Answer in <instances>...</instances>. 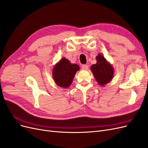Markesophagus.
<instances>
[{
    "instance_id": "1",
    "label": "esophagus",
    "mask_w": 148,
    "mask_h": 148,
    "mask_svg": "<svg viewBox=\"0 0 148 148\" xmlns=\"http://www.w3.org/2000/svg\"><path fill=\"white\" fill-rule=\"evenodd\" d=\"M82 69L84 70H86L88 69V65H83L82 66Z\"/></svg>"
}]
</instances>
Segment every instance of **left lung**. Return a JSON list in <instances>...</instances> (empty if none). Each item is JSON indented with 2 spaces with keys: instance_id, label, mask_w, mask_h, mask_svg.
I'll return each instance as SVG.
<instances>
[{
  "instance_id": "left-lung-1",
  "label": "left lung",
  "mask_w": 148,
  "mask_h": 148,
  "mask_svg": "<svg viewBox=\"0 0 148 148\" xmlns=\"http://www.w3.org/2000/svg\"><path fill=\"white\" fill-rule=\"evenodd\" d=\"M96 61L97 63L92 65L90 69L98 84L104 86L114 78V69L101 53L96 56Z\"/></svg>"
}]
</instances>
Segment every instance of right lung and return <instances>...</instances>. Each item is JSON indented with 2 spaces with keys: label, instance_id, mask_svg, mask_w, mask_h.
Listing matches in <instances>:
<instances>
[{
  "label": "right lung",
  "instance_id": "right-lung-1",
  "mask_svg": "<svg viewBox=\"0 0 148 148\" xmlns=\"http://www.w3.org/2000/svg\"><path fill=\"white\" fill-rule=\"evenodd\" d=\"M79 66L63 57L55 65L52 70V78L55 83L60 88H67L72 83Z\"/></svg>",
  "mask_w": 148,
  "mask_h": 148
}]
</instances>
